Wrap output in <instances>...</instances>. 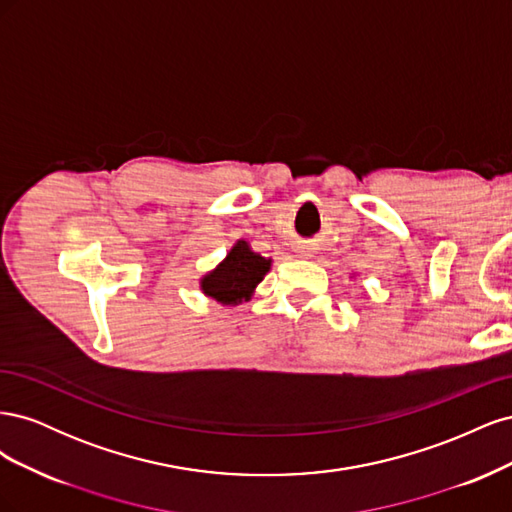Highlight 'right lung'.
Listing matches in <instances>:
<instances>
[{"label":"right lung","instance_id":"obj_1","mask_svg":"<svg viewBox=\"0 0 512 512\" xmlns=\"http://www.w3.org/2000/svg\"><path fill=\"white\" fill-rule=\"evenodd\" d=\"M271 258L254 252L250 243L239 239L230 247L218 267L200 277V290L222 305H239L250 301L256 286L271 269Z\"/></svg>","mask_w":512,"mask_h":512}]
</instances>
